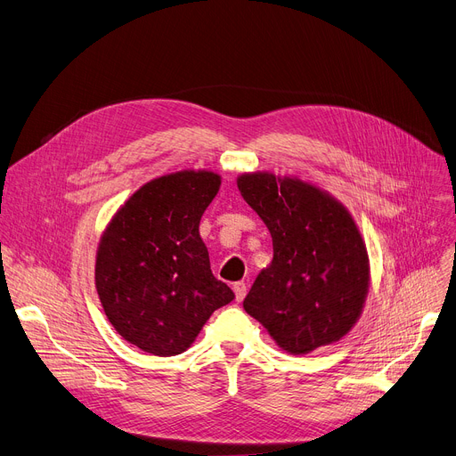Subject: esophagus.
<instances>
[{
  "instance_id": "34e87169",
  "label": "esophagus",
  "mask_w": 456,
  "mask_h": 456,
  "mask_svg": "<svg viewBox=\"0 0 456 456\" xmlns=\"http://www.w3.org/2000/svg\"><path fill=\"white\" fill-rule=\"evenodd\" d=\"M232 290H234L236 301H242V299L246 297V294H248V284H246L244 281L234 282V284H232Z\"/></svg>"
}]
</instances>
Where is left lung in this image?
Returning <instances> with one entry per match:
<instances>
[{"mask_svg":"<svg viewBox=\"0 0 456 456\" xmlns=\"http://www.w3.org/2000/svg\"><path fill=\"white\" fill-rule=\"evenodd\" d=\"M236 184L273 242V260L244 299L246 313L290 354L342 340L370 289L366 244L349 210L297 177L255 172Z\"/></svg>","mask_w":456,"mask_h":456,"instance_id":"8db88e82","label":"left lung"}]
</instances>
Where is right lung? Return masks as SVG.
Masks as SVG:
<instances>
[{
    "label": "right lung",
    "instance_id": "add662e5",
    "mask_svg": "<svg viewBox=\"0 0 456 456\" xmlns=\"http://www.w3.org/2000/svg\"><path fill=\"white\" fill-rule=\"evenodd\" d=\"M220 184L207 170L157 177L116 210L102 234L95 290L116 332L142 351H186L214 310L234 299L212 275L200 236Z\"/></svg>",
    "mask_w": 456,
    "mask_h": 456
}]
</instances>
